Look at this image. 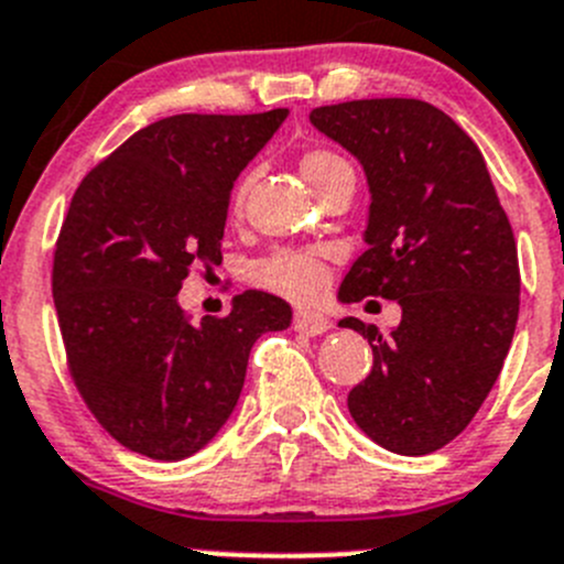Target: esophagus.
<instances>
[{"instance_id": "obj_1", "label": "esophagus", "mask_w": 564, "mask_h": 564, "mask_svg": "<svg viewBox=\"0 0 564 564\" xmlns=\"http://www.w3.org/2000/svg\"><path fill=\"white\" fill-rule=\"evenodd\" d=\"M294 330L297 333H305V336H319V333L330 330V319L322 314H316V311H297L292 319Z\"/></svg>"}]
</instances>
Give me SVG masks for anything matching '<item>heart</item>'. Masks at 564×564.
<instances>
[{
    "label": "heart",
    "mask_w": 564,
    "mask_h": 564,
    "mask_svg": "<svg viewBox=\"0 0 564 564\" xmlns=\"http://www.w3.org/2000/svg\"><path fill=\"white\" fill-rule=\"evenodd\" d=\"M300 171H303L305 182L316 189L325 193L333 182L341 176H355L352 165L344 160L338 151L330 149H308L300 156ZM250 189V173H239L234 182L231 195H228V212L239 215L245 209V198ZM248 278L256 286L267 289L272 294L294 300V303H311L319 297L327 286V270L316 256L305 253V250H272V253L261 256L253 264L248 267Z\"/></svg>",
    "instance_id": "1"
}]
</instances>
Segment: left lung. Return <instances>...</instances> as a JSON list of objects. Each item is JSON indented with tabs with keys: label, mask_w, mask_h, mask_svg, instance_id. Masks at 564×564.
Here are the masks:
<instances>
[{
	"label": "left lung",
	"mask_w": 564,
	"mask_h": 564,
	"mask_svg": "<svg viewBox=\"0 0 564 564\" xmlns=\"http://www.w3.org/2000/svg\"><path fill=\"white\" fill-rule=\"evenodd\" d=\"M352 151L371 189L369 248L338 297L397 300L391 336L347 316L375 366L347 397L355 424L397 455H430L471 424L494 388L521 305L518 248L482 151L419 98H360L311 112Z\"/></svg>",
	"instance_id": "8db88e82"
}]
</instances>
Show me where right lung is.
Returning <instances> with one entry per match:
<instances>
[{
	"label": "right lung",
	"mask_w": 564,
	"mask_h": 564,
	"mask_svg": "<svg viewBox=\"0 0 564 564\" xmlns=\"http://www.w3.org/2000/svg\"><path fill=\"white\" fill-rule=\"evenodd\" d=\"M286 115L162 118L70 198L52 264L65 360L87 410L137 455L204 449L237 404L256 338L292 322L289 303L256 289L200 325L176 303L193 267L223 261L234 182Z\"/></svg>",
	"instance_id": "1"
}]
</instances>
